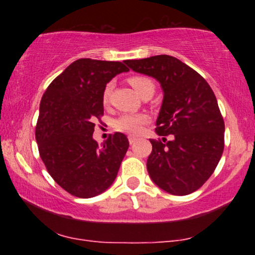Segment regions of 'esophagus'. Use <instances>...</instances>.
<instances>
[{
    "label": "esophagus",
    "mask_w": 255,
    "mask_h": 255,
    "mask_svg": "<svg viewBox=\"0 0 255 255\" xmlns=\"http://www.w3.org/2000/svg\"><path fill=\"white\" fill-rule=\"evenodd\" d=\"M135 141H137V138L133 137V135H128V142H130L131 145L134 144Z\"/></svg>",
    "instance_id": "34e87169"
}]
</instances>
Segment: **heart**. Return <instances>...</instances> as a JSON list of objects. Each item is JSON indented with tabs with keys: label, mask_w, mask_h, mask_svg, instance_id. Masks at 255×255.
Wrapping results in <instances>:
<instances>
[{
	"label": "heart",
	"mask_w": 255,
	"mask_h": 255,
	"mask_svg": "<svg viewBox=\"0 0 255 255\" xmlns=\"http://www.w3.org/2000/svg\"><path fill=\"white\" fill-rule=\"evenodd\" d=\"M130 85L133 87L135 92L139 95H141L142 93L147 92V90H152L154 92V83L147 76H132L128 79ZM111 90H113V83H108L106 88L103 90V102L108 103L109 102ZM148 122V116L146 114H124L115 122V128L116 130L127 132V133L131 134H137L141 131L142 125H145Z\"/></svg>",
	"instance_id": "1"
}]
</instances>
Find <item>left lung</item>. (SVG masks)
<instances>
[{
	"instance_id": "1",
	"label": "left lung",
	"mask_w": 255,
	"mask_h": 255,
	"mask_svg": "<svg viewBox=\"0 0 255 255\" xmlns=\"http://www.w3.org/2000/svg\"><path fill=\"white\" fill-rule=\"evenodd\" d=\"M124 62L132 71L158 80L163 92L155 128L161 139L149 140V176L172 195L194 193L215 172L224 151V120L211 87L170 55Z\"/></svg>"
}]
</instances>
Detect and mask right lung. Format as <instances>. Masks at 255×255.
I'll return each instance as SVG.
<instances>
[{
    "instance_id": "1",
    "label": "right lung",
    "mask_w": 255,
    "mask_h": 255,
    "mask_svg": "<svg viewBox=\"0 0 255 255\" xmlns=\"http://www.w3.org/2000/svg\"><path fill=\"white\" fill-rule=\"evenodd\" d=\"M128 71L120 61L79 59L41 97L36 127L40 158L55 182L73 196H97L116 179L128 148L127 135L116 132L99 146L93 133L104 114L107 83Z\"/></svg>"
}]
</instances>
